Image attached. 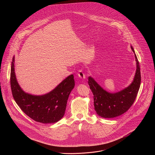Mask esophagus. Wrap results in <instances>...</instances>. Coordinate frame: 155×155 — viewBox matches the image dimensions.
<instances>
[{
    "label": "esophagus",
    "instance_id": "esophagus-1",
    "mask_svg": "<svg viewBox=\"0 0 155 155\" xmlns=\"http://www.w3.org/2000/svg\"><path fill=\"white\" fill-rule=\"evenodd\" d=\"M77 74H78V77H80L82 79H85V74L84 73V72L82 71V70H81V69H80V70H78V73H77Z\"/></svg>",
    "mask_w": 155,
    "mask_h": 155
}]
</instances>
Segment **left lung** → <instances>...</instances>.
I'll use <instances>...</instances> for the list:
<instances>
[{"label":"left lung","mask_w":155,"mask_h":155,"mask_svg":"<svg viewBox=\"0 0 155 155\" xmlns=\"http://www.w3.org/2000/svg\"><path fill=\"white\" fill-rule=\"evenodd\" d=\"M131 48L133 52V47ZM137 70L133 82L126 88L116 93H109L104 90L91 77H88V85L94 101L96 113L103 118H114L128 110L134 102L140 87V67L135 54Z\"/></svg>","instance_id":"obj_1"}]
</instances>
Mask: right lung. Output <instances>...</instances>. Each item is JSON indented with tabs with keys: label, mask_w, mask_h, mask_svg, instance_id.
<instances>
[{
	"label": "right lung",
	"mask_w": 155,
	"mask_h": 155,
	"mask_svg": "<svg viewBox=\"0 0 155 155\" xmlns=\"http://www.w3.org/2000/svg\"><path fill=\"white\" fill-rule=\"evenodd\" d=\"M13 57L10 72V85L15 102L23 112L34 121L49 124L58 122L64 115L69 95L74 88L73 74L67 77L49 93L34 96L24 92L19 86L15 72Z\"/></svg>",
	"instance_id": "add662e5"
}]
</instances>
